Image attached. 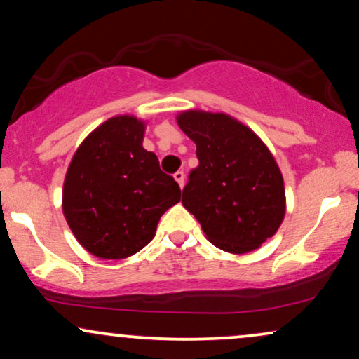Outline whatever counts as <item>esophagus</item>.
I'll list each match as a JSON object with an SVG mask.
<instances>
[{
  "instance_id": "34e87169",
  "label": "esophagus",
  "mask_w": 359,
  "mask_h": 359,
  "mask_svg": "<svg viewBox=\"0 0 359 359\" xmlns=\"http://www.w3.org/2000/svg\"><path fill=\"white\" fill-rule=\"evenodd\" d=\"M174 179H175V182L179 184V187H180V189H184V185H185V175H184V172H182V170L175 172V174H174Z\"/></svg>"
}]
</instances>
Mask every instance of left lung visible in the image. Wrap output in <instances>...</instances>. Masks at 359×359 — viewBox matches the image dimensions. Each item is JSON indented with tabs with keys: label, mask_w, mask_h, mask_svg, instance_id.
<instances>
[{
	"label": "left lung",
	"mask_w": 359,
	"mask_h": 359,
	"mask_svg": "<svg viewBox=\"0 0 359 359\" xmlns=\"http://www.w3.org/2000/svg\"><path fill=\"white\" fill-rule=\"evenodd\" d=\"M180 130L197 147L182 204L215 248L248 254L273 237L286 214V191L274 155L248 125L227 114L185 110Z\"/></svg>",
	"instance_id": "obj_1"
}]
</instances>
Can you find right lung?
Segmentation results:
<instances>
[{"mask_svg":"<svg viewBox=\"0 0 359 359\" xmlns=\"http://www.w3.org/2000/svg\"><path fill=\"white\" fill-rule=\"evenodd\" d=\"M145 122L116 115L73 155L63 182V215L93 256L125 259L154 239L162 214L180 201L174 177L142 145Z\"/></svg>","mask_w":359,"mask_h":359,"instance_id":"right-lung-1","label":"right lung"}]
</instances>
